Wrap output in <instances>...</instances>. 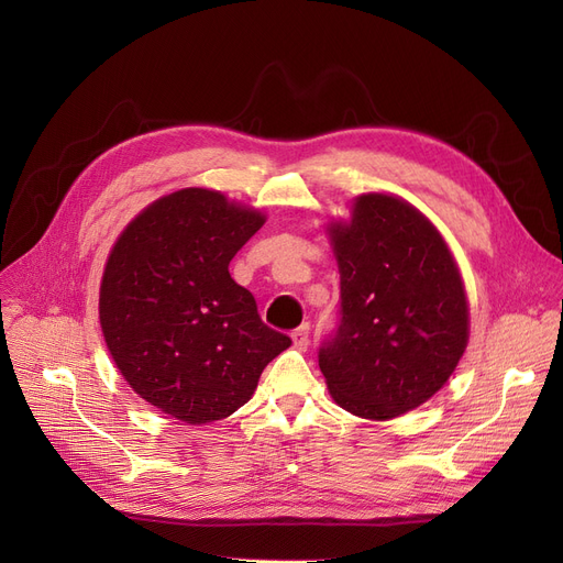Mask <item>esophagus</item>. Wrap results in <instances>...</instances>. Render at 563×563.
I'll list each match as a JSON object with an SVG mask.
<instances>
[{
    "mask_svg": "<svg viewBox=\"0 0 563 563\" xmlns=\"http://www.w3.org/2000/svg\"><path fill=\"white\" fill-rule=\"evenodd\" d=\"M291 342L299 351L308 349V344H310V327H308V323H303V327H299L297 331L291 333Z\"/></svg>",
    "mask_w": 563,
    "mask_h": 563,
    "instance_id": "esophagus-1",
    "label": "esophagus"
}]
</instances>
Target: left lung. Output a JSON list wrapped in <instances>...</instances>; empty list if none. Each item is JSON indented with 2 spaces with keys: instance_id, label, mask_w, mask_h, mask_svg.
Wrapping results in <instances>:
<instances>
[{
  "instance_id": "1",
  "label": "left lung",
  "mask_w": 563,
  "mask_h": 563,
  "mask_svg": "<svg viewBox=\"0 0 563 563\" xmlns=\"http://www.w3.org/2000/svg\"><path fill=\"white\" fill-rule=\"evenodd\" d=\"M340 323L319 346L331 397L365 420H393L445 386L467 344V301L440 232L401 198L365 194L331 223Z\"/></svg>"
}]
</instances>
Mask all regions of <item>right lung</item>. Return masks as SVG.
I'll list each match as a JSON object with an SVG mask.
<instances>
[{"instance_id": "1", "label": "right lung", "mask_w": 563, "mask_h": 563, "mask_svg": "<svg viewBox=\"0 0 563 563\" xmlns=\"http://www.w3.org/2000/svg\"><path fill=\"white\" fill-rule=\"evenodd\" d=\"M264 217L210 189L168 194L123 230L100 285V323L132 390L207 424L242 408L291 340L257 314L228 264Z\"/></svg>"}]
</instances>
